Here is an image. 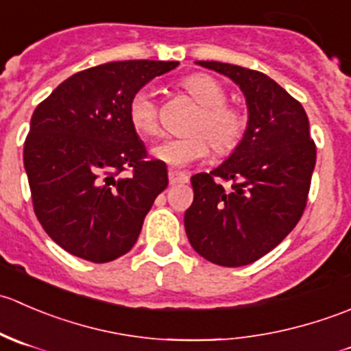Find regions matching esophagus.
<instances>
[{"label":"esophagus","mask_w":351,"mask_h":351,"mask_svg":"<svg viewBox=\"0 0 351 351\" xmlns=\"http://www.w3.org/2000/svg\"><path fill=\"white\" fill-rule=\"evenodd\" d=\"M168 178H169V185H178V183H186V182H189V176H186L185 173L175 171V169H169Z\"/></svg>","instance_id":"esophagus-1"}]
</instances>
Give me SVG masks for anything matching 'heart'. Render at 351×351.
<instances>
[{"mask_svg": "<svg viewBox=\"0 0 351 351\" xmlns=\"http://www.w3.org/2000/svg\"><path fill=\"white\" fill-rule=\"evenodd\" d=\"M182 88L200 105L190 137H169L153 146L154 159L185 168L208 154V143L217 153H229L241 141L246 119L238 108L226 104V90L215 77L208 74H192L182 81ZM129 122L141 136H156L159 130L158 107L153 88L144 86L132 95L129 101Z\"/></svg>", "mask_w": 351, "mask_h": 351, "instance_id": "obj_1", "label": "heart"}]
</instances>
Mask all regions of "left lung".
Returning <instances> with one entry per match:
<instances>
[{
    "instance_id": "obj_1",
    "label": "left lung",
    "mask_w": 351,
    "mask_h": 351,
    "mask_svg": "<svg viewBox=\"0 0 351 351\" xmlns=\"http://www.w3.org/2000/svg\"><path fill=\"white\" fill-rule=\"evenodd\" d=\"M234 81L246 98L247 125L229 158L210 173L192 176L193 202L185 231L210 263L244 267L274 250L306 208L316 146L306 110L260 71L197 61ZM215 178L231 179L228 191Z\"/></svg>"
}]
</instances>
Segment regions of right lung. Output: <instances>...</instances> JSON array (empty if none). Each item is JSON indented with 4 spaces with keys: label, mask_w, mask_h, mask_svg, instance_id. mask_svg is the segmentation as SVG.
I'll return each instance as SVG.
<instances>
[{
    "label": "right lung",
    "mask_w": 351,
    "mask_h": 351,
    "mask_svg": "<svg viewBox=\"0 0 351 351\" xmlns=\"http://www.w3.org/2000/svg\"><path fill=\"white\" fill-rule=\"evenodd\" d=\"M176 61H117L73 74L37 108L23 165L38 222L67 253L107 263L132 250L154 198L168 186L165 162L146 159L129 122L137 90ZM133 169L130 177L122 176Z\"/></svg>",
    "instance_id": "right-lung-1"
}]
</instances>
